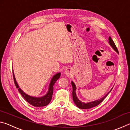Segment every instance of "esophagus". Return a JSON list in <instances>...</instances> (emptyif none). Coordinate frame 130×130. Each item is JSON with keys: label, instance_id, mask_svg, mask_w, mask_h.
<instances>
[{"label": "esophagus", "instance_id": "1", "mask_svg": "<svg viewBox=\"0 0 130 130\" xmlns=\"http://www.w3.org/2000/svg\"><path fill=\"white\" fill-rule=\"evenodd\" d=\"M65 73L67 76H70L71 75L72 73V70L70 69V68H67V69L65 70Z\"/></svg>", "mask_w": 130, "mask_h": 130}]
</instances>
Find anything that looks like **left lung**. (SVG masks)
<instances>
[{"label":"left lung","instance_id":"1","mask_svg":"<svg viewBox=\"0 0 130 130\" xmlns=\"http://www.w3.org/2000/svg\"><path fill=\"white\" fill-rule=\"evenodd\" d=\"M108 41H109L108 43H109V45H111V46L113 48L114 50H115L116 52H117L118 53H119V52H118V50L117 49V47H116L115 43H114V42L113 41L112 39V38H111V37H109ZM71 84H72V88H73V91H72V95H73V100L74 103H75V104L76 105V106L78 107L79 108H80V109H89V108H93L94 107L97 106V105L99 104L100 103H102L103 101L104 100V99L106 98L107 96L109 93V92L111 91V90L112 89V88L108 92V93L107 94H105V95L104 97H103V98H102V99H100L96 100L95 101H93V102L85 103L84 102H81V101L77 98V96H76V85L74 84V83L73 82V81H72Z\"/></svg>","mask_w":130,"mask_h":130}]
</instances>
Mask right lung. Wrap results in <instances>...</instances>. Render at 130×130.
I'll return each mask as SVG.
<instances>
[{"label": "right lung", "mask_w": 130, "mask_h": 130, "mask_svg": "<svg viewBox=\"0 0 130 130\" xmlns=\"http://www.w3.org/2000/svg\"><path fill=\"white\" fill-rule=\"evenodd\" d=\"M60 73H58L55 74V75L52 77L51 81H50V83L47 93L46 94L45 96L40 97V98H36V97H32L28 95V94L25 93V92L19 88V85L18 84L16 81V79L15 78L14 72H13V77H14V83L17 88H18V90L19 92H20L21 95L23 97V98L25 99L29 104L33 105L34 107H43L47 105L48 104H49V103L52 100L53 93V86L57 80L60 77Z\"/></svg>", "instance_id": "add662e5"}]
</instances>
